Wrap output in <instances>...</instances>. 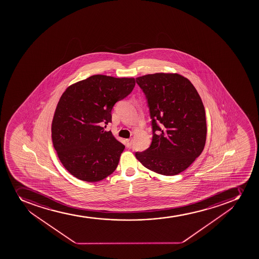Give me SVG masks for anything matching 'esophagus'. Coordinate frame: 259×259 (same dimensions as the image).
I'll return each mask as SVG.
<instances>
[{"label":"esophagus","instance_id":"34e87169","mask_svg":"<svg viewBox=\"0 0 259 259\" xmlns=\"http://www.w3.org/2000/svg\"><path fill=\"white\" fill-rule=\"evenodd\" d=\"M132 145H133V139H126L125 140V146L127 147L128 149H130V148H132Z\"/></svg>","mask_w":259,"mask_h":259}]
</instances>
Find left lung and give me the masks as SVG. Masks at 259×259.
<instances>
[{
    "instance_id": "obj_1",
    "label": "left lung",
    "mask_w": 259,
    "mask_h": 259,
    "mask_svg": "<svg viewBox=\"0 0 259 259\" xmlns=\"http://www.w3.org/2000/svg\"><path fill=\"white\" fill-rule=\"evenodd\" d=\"M152 119L151 145L135 156L147 169L164 176L184 171L204 149L207 125L197 90L177 73L137 77Z\"/></svg>"
}]
</instances>
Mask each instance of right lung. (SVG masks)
Wrapping results in <instances>:
<instances>
[{"label": "right lung", "mask_w": 259, "mask_h": 259, "mask_svg": "<svg viewBox=\"0 0 259 259\" xmlns=\"http://www.w3.org/2000/svg\"><path fill=\"white\" fill-rule=\"evenodd\" d=\"M134 86V77L94 75L62 94L52 120V142L73 177L96 182L115 171L125 146L102 125L111 122L113 106Z\"/></svg>", "instance_id": "add662e5"}]
</instances>
